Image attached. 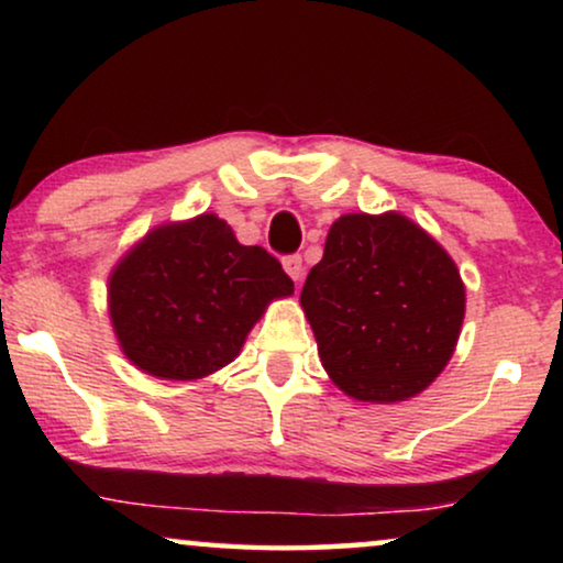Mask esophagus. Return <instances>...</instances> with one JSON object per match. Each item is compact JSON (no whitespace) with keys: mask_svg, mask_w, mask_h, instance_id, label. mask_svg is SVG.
<instances>
[{"mask_svg":"<svg viewBox=\"0 0 563 563\" xmlns=\"http://www.w3.org/2000/svg\"><path fill=\"white\" fill-rule=\"evenodd\" d=\"M284 272L289 274L291 282H302L305 276V266H302V256H287L284 258Z\"/></svg>","mask_w":563,"mask_h":563,"instance_id":"1","label":"esophagus"}]
</instances>
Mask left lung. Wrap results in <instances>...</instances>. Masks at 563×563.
Here are the masks:
<instances>
[{
	"label": "left lung",
	"mask_w": 563,
	"mask_h": 563,
	"mask_svg": "<svg viewBox=\"0 0 563 563\" xmlns=\"http://www.w3.org/2000/svg\"><path fill=\"white\" fill-rule=\"evenodd\" d=\"M330 379L358 402H405L456 351L466 289L453 258L399 212L341 214L299 295Z\"/></svg>",
	"instance_id": "8db88e82"
}]
</instances>
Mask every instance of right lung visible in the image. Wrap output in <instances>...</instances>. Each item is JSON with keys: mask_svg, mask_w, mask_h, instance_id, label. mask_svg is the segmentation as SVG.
<instances>
[{"mask_svg": "<svg viewBox=\"0 0 563 563\" xmlns=\"http://www.w3.org/2000/svg\"><path fill=\"white\" fill-rule=\"evenodd\" d=\"M295 284L218 214L153 228L114 264L107 310L120 351L143 374L205 379L238 358L251 328Z\"/></svg>", "mask_w": 563, "mask_h": 563, "instance_id": "obj_1", "label": "right lung"}]
</instances>
